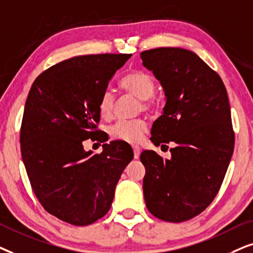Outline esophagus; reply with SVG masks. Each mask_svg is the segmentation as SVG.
<instances>
[{
  "label": "esophagus",
  "mask_w": 253,
  "mask_h": 253,
  "mask_svg": "<svg viewBox=\"0 0 253 253\" xmlns=\"http://www.w3.org/2000/svg\"><path fill=\"white\" fill-rule=\"evenodd\" d=\"M133 151H134V158H139L140 157V148L137 146H133Z\"/></svg>",
  "instance_id": "34e87169"
}]
</instances>
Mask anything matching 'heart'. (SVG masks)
<instances>
[{
	"mask_svg": "<svg viewBox=\"0 0 253 253\" xmlns=\"http://www.w3.org/2000/svg\"><path fill=\"white\" fill-rule=\"evenodd\" d=\"M119 85L124 91L141 99V109H150V98L155 92V82L150 75H148L147 73L139 72V70L130 72L120 80ZM114 103H116V98H114L113 93L110 90H105L100 95L98 102L100 117L104 119H110L113 114ZM146 130V121L141 119L119 120L113 126H111L110 134L113 139L136 143L137 141H140Z\"/></svg>",
	"mask_w": 253,
	"mask_h": 253,
	"instance_id": "heart-1",
	"label": "heart"
}]
</instances>
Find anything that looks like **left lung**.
<instances>
[{
  "label": "left lung",
  "mask_w": 253,
  "mask_h": 253,
  "mask_svg": "<svg viewBox=\"0 0 253 253\" xmlns=\"http://www.w3.org/2000/svg\"><path fill=\"white\" fill-rule=\"evenodd\" d=\"M141 59L167 99L151 127V142L176 143L170 160L154 150L141 154L144 200L154 216L184 222L214 200L234 153L227 90L217 73L191 50L160 47L144 50Z\"/></svg>",
  "instance_id": "8db88e82"
}]
</instances>
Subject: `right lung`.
Masks as SVG:
<instances>
[{
  "mask_svg": "<svg viewBox=\"0 0 253 253\" xmlns=\"http://www.w3.org/2000/svg\"><path fill=\"white\" fill-rule=\"evenodd\" d=\"M132 54L81 55L37 77L25 103L21 151L30 183L42 207L74 225L91 224L110 211L121 173L133 160L121 141L85 151L83 141L102 142L98 102Z\"/></svg>",
  "mask_w": 253,
  "mask_h": 253,
  "instance_id": "add662e5",
  "label": "right lung"
}]
</instances>
